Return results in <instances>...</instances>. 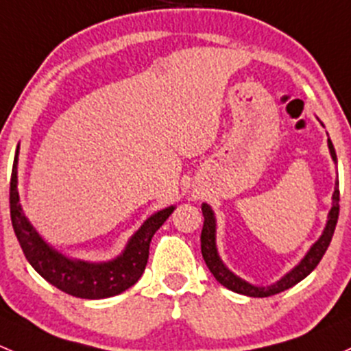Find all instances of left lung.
<instances>
[{
	"instance_id": "obj_1",
	"label": "left lung",
	"mask_w": 351,
	"mask_h": 351,
	"mask_svg": "<svg viewBox=\"0 0 351 351\" xmlns=\"http://www.w3.org/2000/svg\"><path fill=\"white\" fill-rule=\"evenodd\" d=\"M328 147H330L331 157H333V160L337 162V152H335V147L330 138H328ZM338 186L339 184L337 180V187H335V193H333V208H331L330 215H328L326 228H324L323 234L319 237V240L309 248V252L306 254L304 258L301 260L299 265H295L291 272L285 274L282 279L277 280L276 284L269 285V287H256V285L245 282L243 279H240V277H237L233 272H230V270L226 269V265L221 262V258H219L218 248H216L215 213H213V209L204 202V204L201 206L202 216H204V225H202V231H201V254H202V258H204L206 265H208V269L211 270V274L215 276V279L221 285H225L226 289H230V291L238 292V294H243V295H250V298H269V295L279 294V292L285 291V289H291L292 285H295L298 282H301L302 279H306V277L316 269L317 263H319L321 258H323V255L326 254L328 247H330L331 243V238H333L335 228H337L338 215H339Z\"/></svg>"
}]
</instances>
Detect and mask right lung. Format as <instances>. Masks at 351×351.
Listing matches in <instances>:
<instances>
[{"label":"right lung","mask_w":351,"mask_h":351,"mask_svg":"<svg viewBox=\"0 0 351 351\" xmlns=\"http://www.w3.org/2000/svg\"><path fill=\"white\" fill-rule=\"evenodd\" d=\"M18 149L14 154L12 180H10V213L12 225L20 247L30 265L57 289L81 299H104L121 294L138 282L149 260V248L155 231L172 215L174 206L152 215L140 230L130 238L120 256L110 262L91 263L84 260H72L53 250L42 240L23 215L16 189Z\"/></svg>","instance_id":"1"}]
</instances>
